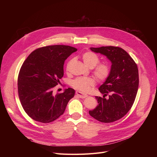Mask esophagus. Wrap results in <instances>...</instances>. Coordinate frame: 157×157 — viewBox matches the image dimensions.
I'll return each mask as SVG.
<instances>
[{
    "mask_svg": "<svg viewBox=\"0 0 157 157\" xmlns=\"http://www.w3.org/2000/svg\"><path fill=\"white\" fill-rule=\"evenodd\" d=\"M76 95H77L79 97H80V98H85L87 97V96H88L87 95L83 94V93L79 92V91H76Z\"/></svg>",
    "mask_w": 157,
    "mask_h": 157,
    "instance_id": "obj_1",
    "label": "esophagus"
}]
</instances>
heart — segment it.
I'll list each match as a JSON object with an SVG mask.
<instances>
[{
  "instance_id": "heart-1",
  "label": "heart",
  "mask_w": 157,
  "mask_h": 157,
  "mask_svg": "<svg viewBox=\"0 0 157 157\" xmlns=\"http://www.w3.org/2000/svg\"><path fill=\"white\" fill-rule=\"evenodd\" d=\"M84 63L90 68H93L99 62V58L92 52H86L83 55ZM109 67L108 65L102 63L97 66L94 74L98 79L104 81L109 75ZM72 86L79 91L87 93L90 91L91 88L94 86L95 81L93 78L89 77H79L72 81Z\"/></svg>"
}]
</instances>
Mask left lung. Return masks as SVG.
<instances>
[{
    "label": "left lung",
    "mask_w": 157,
    "mask_h": 157,
    "mask_svg": "<svg viewBox=\"0 0 157 157\" xmlns=\"http://www.w3.org/2000/svg\"><path fill=\"white\" fill-rule=\"evenodd\" d=\"M90 49L105 56L111 67L109 76L98 88L103 97H95L98 105L89 114L101 122L111 123L124 117L134 102L139 86L137 66L121 48L102 46Z\"/></svg>",
    "instance_id": "8db88e82"
}]
</instances>
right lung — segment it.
I'll use <instances>...</instances> for the list:
<instances>
[{
    "label": "right lung",
    "mask_w": 157,
    "mask_h": 157,
    "mask_svg": "<svg viewBox=\"0 0 157 157\" xmlns=\"http://www.w3.org/2000/svg\"><path fill=\"white\" fill-rule=\"evenodd\" d=\"M77 49L53 45L38 48L23 62L18 78L19 98L24 111L34 120L48 123L63 114L75 90L54 94L53 89L63 76L65 60Z\"/></svg>",
    "instance_id": "obj_1"
}]
</instances>
